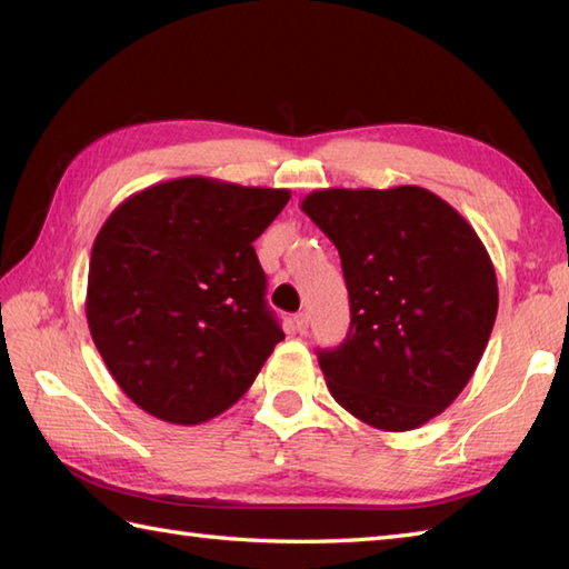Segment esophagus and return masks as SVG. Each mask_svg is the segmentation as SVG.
I'll use <instances>...</instances> for the list:
<instances>
[{
    "instance_id": "obj_1",
    "label": "esophagus",
    "mask_w": 569,
    "mask_h": 569,
    "mask_svg": "<svg viewBox=\"0 0 569 569\" xmlns=\"http://www.w3.org/2000/svg\"><path fill=\"white\" fill-rule=\"evenodd\" d=\"M293 325L298 332H306L308 330V312H298V316H293Z\"/></svg>"
}]
</instances>
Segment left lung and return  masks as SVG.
<instances>
[{
	"label": "left lung",
	"instance_id": "1",
	"mask_svg": "<svg viewBox=\"0 0 569 569\" xmlns=\"http://www.w3.org/2000/svg\"><path fill=\"white\" fill-rule=\"evenodd\" d=\"M303 212L340 251L352 322L318 349L332 398L379 430L420 428L462 393L497 320V271L435 192L316 190Z\"/></svg>",
	"mask_w": 569,
	"mask_h": 569
}]
</instances>
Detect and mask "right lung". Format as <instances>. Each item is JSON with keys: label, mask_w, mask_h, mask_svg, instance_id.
I'll list each match as a JSON object with an SVG mask.
<instances>
[{"label": "right lung", "mask_w": 569, "mask_h": 569, "mask_svg": "<svg viewBox=\"0 0 569 569\" xmlns=\"http://www.w3.org/2000/svg\"><path fill=\"white\" fill-rule=\"evenodd\" d=\"M288 190L176 178L124 200L94 239L88 325L131 401L176 426L220 416L283 340L257 239Z\"/></svg>", "instance_id": "1"}]
</instances>
